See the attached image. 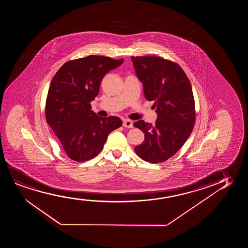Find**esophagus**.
Here are the masks:
<instances>
[{
  "label": "esophagus",
  "mask_w": 248,
  "mask_h": 248,
  "mask_svg": "<svg viewBox=\"0 0 248 248\" xmlns=\"http://www.w3.org/2000/svg\"><path fill=\"white\" fill-rule=\"evenodd\" d=\"M123 125H124V127H125V128L130 129V128H133V122L130 119H124Z\"/></svg>",
  "instance_id": "1"
}]
</instances>
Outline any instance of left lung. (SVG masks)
<instances>
[{
    "label": "left lung",
    "instance_id": "8db88e82",
    "mask_svg": "<svg viewBox=\"0 0 248 248\" xmlns=\"http://www.w3.org/2000/svg\"><path fill=\"white\" fill-rule=\"evenodd\" d=\"M145 96L154 101L157 119L154 124L139 120L134 126L145 134L135 147L141 159L165 162L181 148L193 130L196 110L190 80L180 65L156 56L131 57Z\"/></svg>",
    "mask_w": 248,
    "mask_h": 248
}]
</instances>
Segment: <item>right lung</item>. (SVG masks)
Listing matches in <instances>:
<instances>
[{"label":"right lung","mask_w":248,"mask_h":248,"mask_svg":"<svg viewBox=\"0 0 248 248\" xmlns=\"http://www.w3.org/2000/svg\"><path fill=\"white\" fill-rule=\"evenodd\" d=\"M123 62V58L91 55L66 62L52 78L45 106L46 120L70 159L94 158L109 134L122 126L118 117L96 115L91 102L98 95L104 75Z\"/></svg>","instance_id":"add662e5"}]
</instances>
